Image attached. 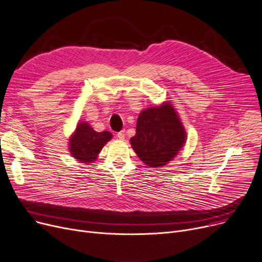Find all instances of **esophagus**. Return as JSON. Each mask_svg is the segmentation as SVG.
<instances>
[{
	"label": "esophagus",
	"instance_id": "obj_1",
	"mask_svg": "<svg viewBox=\"0 0 262 262\" xmlns=\"http://www.w3.org/2000/svg\"><path fill=\"white\" fill-rule=\"evenodd\" d=\"M125 135H126V133H125V130H121L120 132H118L117 133V138L118 140H120V141H124L125 140Z\"/></svg>",
	"mask_w": 262,
	"mask_h": 262
}]
</instances>
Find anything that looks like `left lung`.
Instances as JSON below:
<instances>
[{
    "label": "left lung",
    "mask_w": 262,
    "mask_h": 262,
    "mask_svg": "<svg viewBox=\"0 0 262 262\" xmlns=\"http://www.w3.org/2000/svg\"><path fill=\"white\" fill-rule=\"evenodd\" d=\"M186 141V132L170 102L151 106L138 115L131 145L147 166H165L176 158Z\"/></svg>",
    "instance_id": "8db88e82"
}]
</instances>
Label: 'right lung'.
Returning a JSON list of instances; mask_svg holds the SVG:
<instances>
[{
  "label": "right lung",
  "instance_id": "obj_1",
  "mask_svg": "<svg viewBox=\"0 0 262 262\" xmlns=\"http://www.w3.org/2000/svg\"><path fill=\"white\" fill-rule=\"evenodd\" d=\"M111 138L112 134L109 131L96 132L88 122L79 121L69 140L71 156L83 164L93 163Z\"/></svg>",
  "mask_w": 262,
  "mask_h": 262
}]
</instances>
